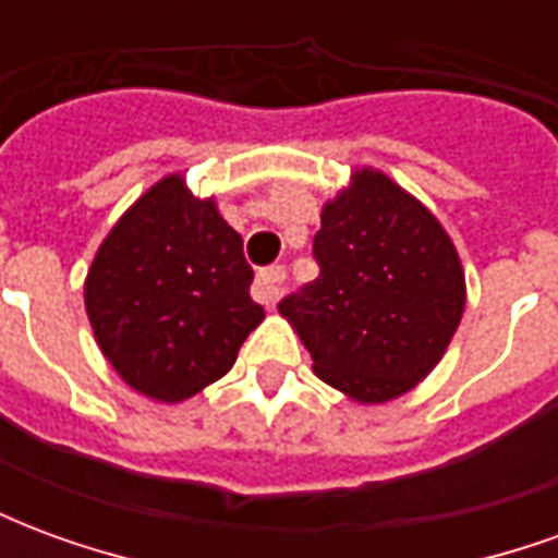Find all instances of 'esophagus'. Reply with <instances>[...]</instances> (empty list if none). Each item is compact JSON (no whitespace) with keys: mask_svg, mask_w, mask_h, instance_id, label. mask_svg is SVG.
I'll return each mask as SVG.
<instances>
[{"mask_svg":"<svg viewBox=\"0 0 558 558\" xmlns=\"http://www.w3.org/2000/svg\"><path fill=\"white\" fill-rule=\"evenodd\" d=\"M283 283H287V268L283 266L263 268V271L256 275V295L263 299V304H266V307H271V304L280 299Z\"/></svg>","mask_w":558,"mask_h":558,"instance_id":"obj_1","label":"esophagus"}]
</instances>
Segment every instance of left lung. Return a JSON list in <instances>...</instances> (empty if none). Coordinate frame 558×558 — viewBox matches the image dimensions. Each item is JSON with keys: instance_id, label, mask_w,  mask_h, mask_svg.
<instances>
[{"instance_id": "8db88e82", "label": "left lung", "mask_w": 558, "mask_h": 558, "mask_svg": "<svg viewBox=\"0 0 558 558\" xmlns=\"http://www.w3.org/2000/svg\"><path fill=\"white\" fill-rule=\"evenodd\" d=\"M319 278L280 299L316 376L386 403L430 374L454 338L466 283L454 244L415 196L376 170L323 208Z\"/></svg>"}]
</instances>
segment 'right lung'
Returning a JSON list of instances; mask_svg holds the SVG:
<instances>
[{"label":"right lung","instance_id":"obj_1","mask_svg":"<svg viewBox=\"0 0 558 558\" xmlns=\"http://www.w3.org/2000/svg\"><path fill=\"white\" fill-rule=\"evenodd\" d=\"M242 235L182 175H167L128 208L86 278L95 340L128 386L163 403L227 374L263 323Z\"/></svg>","mask_w":558,"mask_h":558}]
</instances>
